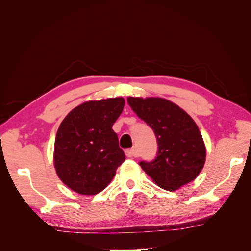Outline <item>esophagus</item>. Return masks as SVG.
Masks as SVG:
<instances>
[{
    "label": "esophagus",
    "instance_id": "34e87169",
    "mask_svg": "<svg viewBox=\"0 0 251 251\" xmlns=\"http://www.w3.org/2000/svg\"><path fill=\"white\" fill-rule=\"evenodd\" d=\"M126 155L128 158L136 157V150H135V149H127V150L126 151Z\"/></svg>",
    "mask_w": 251,
    "mask_h": 251
}]
</instances>
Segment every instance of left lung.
<instances>
[{"mask_svg":"<svg viewBox=\"0 0 251 251\" xmlns=\"http://www.w3.org/2000/svg\"><path fill=\"white\" fill-rule=\"evenodd\" d=\"M138 117L153 128L158 154L142 170L165 191H176L197 178L202 171L206 148L198 126L179 105L161 97H127Z\"/></svg>","mask_w":251,"mask_h":251,"instance_id":"8db88e82","label":"left lung"}]
</instances>
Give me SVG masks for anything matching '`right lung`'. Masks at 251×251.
Returning a JSON list of instances; mask_svg holds the SVG:
<instances>
[{
  "instance_id": "right-lung-1",
  "label": "right lung",
  "mask_w": 251,
  "mask_h": 251,
  "mask_svg": "<svg viewBox=\"0 0 251 251\" xmlns=\"http://www.w3.org/2000/svg\"><path fill=\"white\" fill-rule=\"evenodd\" d=\"M124 107L123 97L86 101L69 112L60 124L53 163L58 178L75 193H100L126 160L112 128Z\"/></svg>"
}]
</instances>
